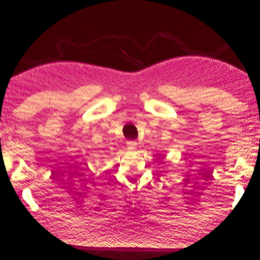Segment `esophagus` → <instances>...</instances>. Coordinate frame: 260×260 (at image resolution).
Here are the masks:
<instances>
[{"label": "esophagus", "mask_w": 260, "mask_h": 260, "mask_svg": "<svg viewBox=\"0 0 260 260\" xmlns=\"http://www.w3.org/2000/svg\"><path fill=\"white\" fill-rule=\"evenodd\" d=\"M127 145H128L132 148H135L136 145H137V143L135 141H129V142H127Z\"/></svg>", "instance_id": "esophagus-1"}]
</instances>
